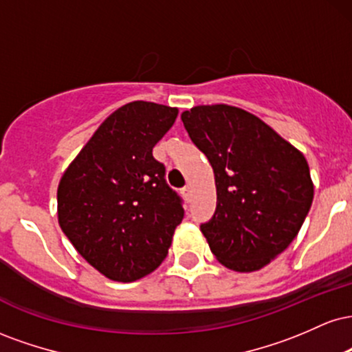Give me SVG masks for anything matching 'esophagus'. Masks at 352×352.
<instances>
[{"label":"esophagus","instance_id":"esophagus-1","mask_svg":"<svg viewBox=\"0 0 352 352\" xmlns=\"http://www.w3.org/2000/svg\"><path fill=\"white\" fill-rule=\"evenodd\" d=\"M182 193H184V195L187 197V199H188V197L192 195V187H190V185H187V187L182 188Z\"/></svg>","mask_w":352,"mask_h":352}]
</instances>
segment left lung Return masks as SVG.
I'll return each mask as SVG.
<instances>
[{
  "instance_id": "1",
  "label": "left lung",
  "mask_w": 352,
  "mask_h": 352,
  "mask_svg": "<svg viewBox=\"0 0 352 352\" xmlns=\"http://www.w3.org/2000/svg\"><path fill=\"white\" fill-rule=\"evenodd\" d=\"M182 122L215 173V215L200 227L210 250L233 272L261 270L296 238L313 204L305 155L235 106L192 107Z\"/></svg>"
}]
</instances>
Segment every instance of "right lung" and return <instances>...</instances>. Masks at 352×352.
I'll return each instance as SVG.
<instances>
[{"label": "right lung", "instance_id": "add662e5", "mask_svg": "<svg viewBox=\"0 0 352 352\" xmlns=\"http://www.w3.org/2000/svg\"><path fill=\"white\" fill-rule=\"evenodd\" d=\"M179 109L145 100L119 107L63 173L58 221L78 253L112 281H135L167 256L182 200L152 155Z\"/></svg>", "mask_w": 352, "mask_h": 352}]
</instances>
